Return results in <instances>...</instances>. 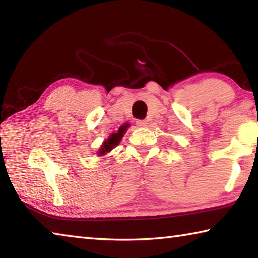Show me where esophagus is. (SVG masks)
<instances>
[{
  "mask_svg": "<svg viewBox=\"0 0 258 258\" xmlns=\"http://www.w3.org/2000/svg\"><path fill=\"white\" fill-rule=\"evenodd\" d=\"M147 124H148L147 120H137V125L139 127H146Z\"/></svg>",
  "mask_w": 258,
  "mask_h": 258,
  "instance_id": "esophagus-1",
  "label": "esophagus"
}]
</instances>
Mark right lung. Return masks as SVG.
Returning <instances> with one entry per match:
<instances>
[{"mask_svg":"<svg viewBox=\"0 0 258 258\" xmlns=\"http://www.w3.org/2000/svg\"><path fill=\"white\" fill-rule=\"evenodd\" d=\"M125 132H126V127L125 126H121L116 133H111L109 135V138L107 140H104L101 147H100V149L98 150L97 152L98 156H104L106 154H108V152H110L113 148L120 142V140L124 137Z\"/></svg>","mask_w":258,"mask_h":258,"instance_id":"1","label":"right lung"}]
</instances>
